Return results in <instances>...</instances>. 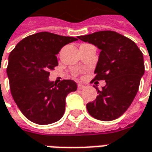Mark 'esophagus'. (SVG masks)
Segmentation results:
<instances>
[{"label":"esophagus","instance_id":"obj_1","mask_svg":"<svg viewBox=\"0 0 152 152\" xmlns=\"http://www.w3.org/2000/svg\"><path fill=\"white\" fill-rule=\"evenodd\" d=\"M77 87H78V89H80L86 88V86H84V85H82V84H78V85H77Z\"/></svg>","mask_w":152,"mask_h":152}]
</instances>
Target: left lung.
Instances as JSON below:
<instances>
[{"label":"left lung","mask_w":152,"mask_h":152,"mask_svg":"<svg viewBox=\"0 0 152 152\" xmlns=\"http://www.w3.org/2000/svg\"><path fill=\"white\" fill-rule=\"evenodd\" d=\"M80 40L101 50L94 80H105L94 102L87 103L90 115L103 121H113L126 112L137 94L145 72L143 55L134 41L114 31H100L79 36Z\"/></svg>","instance_id":"obj_1"}]
</instances>
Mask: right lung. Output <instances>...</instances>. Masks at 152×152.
<instances>
[{"mask_svg": "<svg viewBox=\"0 0 152 152\" xmlns=\"http://www.w3.org/2000/svg\"><path fill=\"white\" fill-rule=\"evenodd\" d=\"M77 40L41 31L23 39L10 53L6 72L10 92L29 121L49 124L64 114L66 97L76 91V83L63 80L55 84L49 80V76L58 65L56 54L66 44Z\"/></svg>", "mask_w": 152, "mask_h": 152, "instance_id": "1", "label": "right lung"}]
</instances>
